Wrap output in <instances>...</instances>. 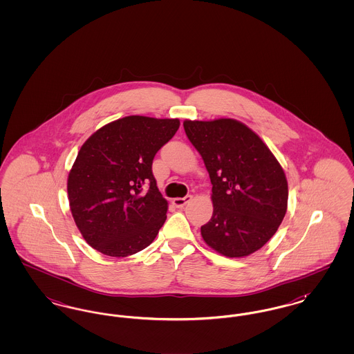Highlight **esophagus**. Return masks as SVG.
I'll return each instance as SVG.
<instances>
[{
  "label": "esophagus",
  "instance_id": "1",
  "mask_svg": "<svg viewBox=\"0 0 354 354\" xmlns=\"http://www.w3.org/2000/svg\"><path fill=\"white\" fill-rule=\"evenodd\" d=\"M192 201V196L191 195H187L185 198H176V199H174L172 203H174V205L175 207H178V208H183L187 203H189Z\"/></svg>",
  "mask_w": 354,
  "mask_h": 354
}]
</instances>
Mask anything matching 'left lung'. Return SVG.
<instances>
[{
  "label": "left lung",
  "mask_w": 354,
  "mask_h": 354,
  "mask_svg": "<svg viewBox=\"0 0 354 354\" xmlns=\"http://www.w3.org/2000/svg\"><path fill=\"white\" fill-rule=\"evenodd\" d=\"M183 126L212 183L214 212L201 228L203 240L227 257L256 252L286 216L284 169L260 136L239 120H185Z\"/></svg>",
  "instance_id": "1"
}]
</instances>
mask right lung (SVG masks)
<instances>
[{
  "mask_svg": "<svg viewBox=\"0 0 354 354\" xmlns=\"http://www.w3.org/2000/svg\"><path fill=\"white\" fill-rule=\"evenodd\" d=\"M179 124V119L130 115L82 145L68 172V203L80 232L98 252L126 257L158 235L169 203L156 187L152 160Z\"/></svg>",
  "mask_w": 354,
  "mask_h": 354,
  "instance_id": "1",
  "label": "right lung"
}]
</instances>
